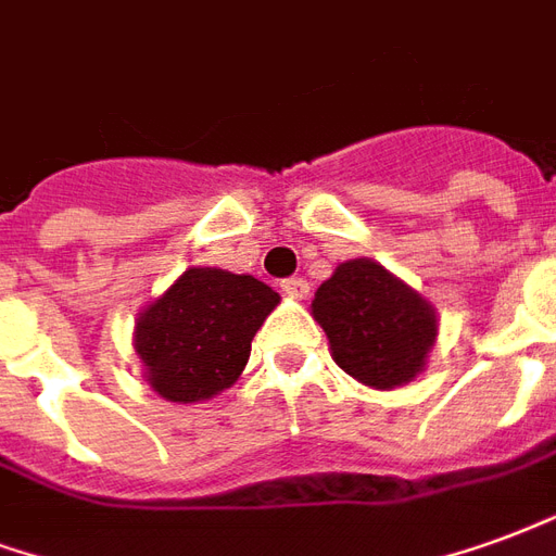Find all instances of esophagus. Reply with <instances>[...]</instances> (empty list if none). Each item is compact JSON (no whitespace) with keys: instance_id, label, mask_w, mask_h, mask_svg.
I'll return each mask as SVG.
<instances>
[{"instance_id":"obj_1","label":"esophagus","mask_w":556,"mask_h":556,"mask_svg":"<svg viewBox=\"0 0 556 556\" xmlns=\"http://www.w3.org/2000/svg\"><path fill=\"white\" fill-rule=\"evenodd\" d=\"M279 289H282V294H289V298L303 300L306 294H309V282H306L303 277H289L279 282Z\"/></svg>"}]
</instances>
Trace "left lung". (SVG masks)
<instances>
[{"label": "left lung", "instance_id": "8db88e82", "mask_svg": "<svg viewBox=\"0 0 556 556\" xmlns=\"http://www.w3.org/2000/svg\"><path fill=\"white\" fill-rule=\"evenodd\" d=\"M339 368L374 389L404 386L435 339L433 306L371 258L336 267L312 300Z\"/></svg>", "mask_w": 556, "mask_h": 556}]
</instances>
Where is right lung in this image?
<instances>
[{
    "label": "right lung",
    "instance_id": "obj_1",
    "mask_svg": "<svg viewBox=\"0 0 556 556\" xmlns=\"http://www.w3.org/2000/svg\"><path fill=\"white\" fill-rule=\"evenodd\" d=\"M277 303V291L256 277L188 267L135 327V351L152 389L174 404H197L229 389Z\"/></svg>",
    "mask_w": 556,
    "mask_h": 556
}]
</instances>
